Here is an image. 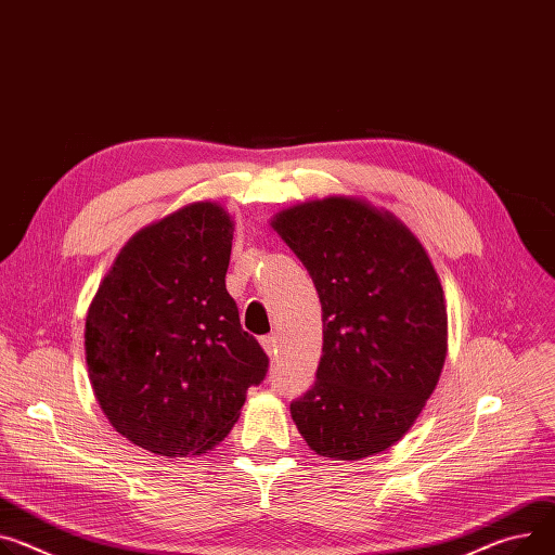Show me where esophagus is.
Returning a JSON list of instances; mask_svg holds the SVG:
<instances>
[{
  "mask_svg": "<svg viewBox=\"0 0 555 555\" xmlns=\"http://www.w3.org/2000/svg\"><path fill=\"white\" fill-rule=\"evenodd\" d=\"M260 343H262V349H264L271 358H275V353H278V337H275V335H264V337L260 339Z\"/></svg>",
  "mask_w": 555,
  "mask_h": 555,
  "instance_id": "obj_1",
  "label": "esophagus"
}]
</instances>
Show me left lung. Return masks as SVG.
<instances>
[{
  "label": "left lung",
  "instance_id": "left-lung-1",
  "mask_svg": "<svg viewBox=\"0 0 555 555\" xmlns=\"http://www.w3.org/2000/svg\"><path fill=\"white\" fill-rule=\"evenodd\" d=\"M271 227L322 302L315 385L291 402L297 431L335 460L389 449L431 398L447 358L444 293L429 255L389 210L356 197L286 208Z\"/></svg>",
  "mask_w": 555,
  "mask_h": 555
}]
</instances>
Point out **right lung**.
Returning a JSON list of instances; mask_svg holds the SVG:
<instances>
[{
	"instance_id": "obj_1",
	"label": "right lung",
	"mask_w": 555,
	"mask_h": 555,
	"mask_svg": "<svg viewBox=\"0 0 555 555\" xmlns=\"http://www.w3.org/2000/svg\"><path fill=\"white\" fill-rule=\"evenodd\" d=\"M233 220L195 202L135 233L102 280L83 347L113 429L166 457L222 442L269 358L227 291Z\"/></svg>"
}]
</instances>
